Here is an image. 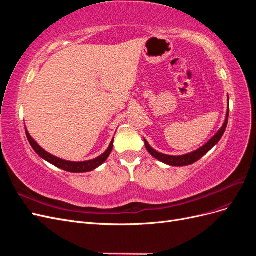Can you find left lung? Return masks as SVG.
I'll return each mask as SVG.
<instances>
[{"label": "left lung", "mask_w": 256, "mask_h": 256, "mask_svg": "<svg viewBox=\"0 0 256 256\" xmlns=\"http://www.w3.org/2000/svg\"><path fill=\"white\" fill-rule=\"evenodd\" d=\"M228 111H230V109H228L226 122H224L223 126L220 128V130L218 131V132H216L204 146L200 147L198 150H196L194 152H192L187 154H182V156H170V154H161V152H158L157 150H154L152 147H150V144L147 143V141L144 138L146 150H148V152L152 154V156H154L157 160L164 162V164H168V166H189V164H194V162H196L198 160H200V158H202L204 154H206L209 150L212 148V147L216 143H218L221 140V138H222V136L224 134V131H226V126H228Z\"/></svg>", "instance_id": "8db88e82"}]
</instances>
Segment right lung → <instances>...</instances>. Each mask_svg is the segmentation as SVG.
I'll return each instance as SVG.
<instances>
[{"label": "right lung", "mask_w": 256, "mask_h": 256, "mask_svg": "<svg viewBox=\"0 0 256 256\" xmlns=\"http://www.w3.org/2000/svg\"><path fill=\"white\" fill-rule=\"evenodd\" d=\"M26 138L28 140L30 144V146L33 147V150L36 152V154H40V156L44 159L46 161H48L49 164L56 166V168H60L62 170H64V171L67 172H72V173H84V172H90L92 171V170H95L96 168H98L99 166H102L104 162L108 159V157L110 156V154L113 150V141H111L109 148H108L102 156H99L95 159L92 160H88V161H82V162H74V161H67V160H63V159H60L56 156H53V154H49L46 152L44 150H42V147L38 145L33 138L32 136H30V134L28 132V130L26 129Z\"/></svg>", "instance_id": "add662e5"}]
</instances>
